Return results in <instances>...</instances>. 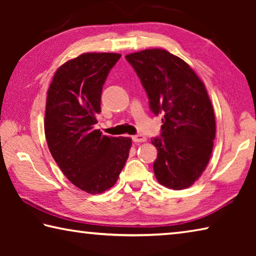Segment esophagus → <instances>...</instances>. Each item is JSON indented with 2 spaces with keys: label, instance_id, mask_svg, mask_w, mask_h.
<instances>
[{
  "label": "esophagus",
  "instance_id": "34e87169",
  "mask_svg": "<svg viewBox=\"0 0 256 256\" xmlns=\"http://www.w3.org/2000/svg\"><path fill=\"white\" fill-rule=\"evenodd\" d=\"M132 140H133V142H136V144H138V142H144L146 138V136H141V134H138V136H132Z\"/></svg>",
  "mask_w": 256,
  "mask_h": 256
}]
</instances>
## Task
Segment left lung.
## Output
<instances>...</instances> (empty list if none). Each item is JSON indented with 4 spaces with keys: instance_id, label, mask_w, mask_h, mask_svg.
Listing matches in <instances>:
<instances>
[{
    "instance_id": "1",
    "label": "left lung",
    "mask_w": 256,
    "mask_h": 256,
    "mask_svg": "<svg viewBox=\"0 0 256 256\" xmlns=\"http://www.w3.org/2000/svg\"><path fill=\"white\" fill-rule=\"evenodd\" d=\"M140 78L151 112L162 114L154 176L170 190L194 184L209 162L216 136V120L206 86L188 63L162 48L125 56Z\"/></svg>"
}]
</instances>
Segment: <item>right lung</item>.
Returning a JSON list of instances; mask_svg holds the SVG:
<instances>
[{
  "label": "right lung",
  "mask_w": 256,
  "mask_h": 256,
  "mask_svg": "<svg viewBox=\"0 0 256 256\" xmlns=\"http://www.w3.org/2000/svg\"><path fill=\"white\" fill-rule=\"evenodd\" d=\"M116 53H86L55 72L47 92L45 136L63 174L90 194L110 190L128 158L130 138L102 136L94 130L102 86L120 60Z\"/></svg>",
  "instance_id": "1"
}]
</instances>
